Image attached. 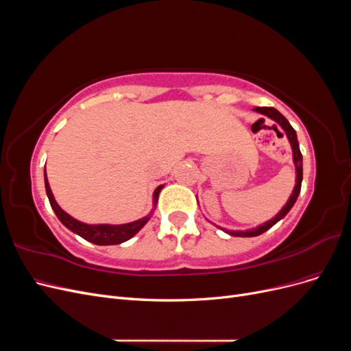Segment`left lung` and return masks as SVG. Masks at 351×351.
I'll return each mask as SVG.
<instances>
[{"mask_svg":"<svg viewBox=\"0 0 351 351\" xmlns=\"http://www.w3.org/2000/svg\"><path fill=\"white\" fill-rule=\"evenodd\" d=\"M253 111H256L265 117H268V119L274 120L275 123H277L281 129L285 132L287 134V139H289L290 145H291V149H293V162H294V167H295V186L291 192V196L289 197V200H287V204L282 206V209L278 212L277 215H275L272 219L263 222V224L258 226L256 228H252V230H246V231H234V230H224L227 234L230 236H234V237H256L259 234H262V232L268 231L272 226L277 224V222L280 219H282L287 214H289L290 209L294 206L297 197H299V193H300V189H302V180H303V156H302V152H300V147H299V141H297V134H295V130L291 127V124L289 123V120L285 119V117L277 111L272 107H256ZM263 120V119H261Z\"/></svg>","mask_w":351,"mask_h":351,"instance_id":"obj_1","label":"left lung"}]
</instances>
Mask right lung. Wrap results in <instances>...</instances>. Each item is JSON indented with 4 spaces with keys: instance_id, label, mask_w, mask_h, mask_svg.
<instances>
[{
    "instance_id": "1",
    "label": "right lung",
    "mask_w": 351,
    "mask_h": 351,
    "mask_svg": "<svg viewBox=\"0 0 351 351\" xmlns=\"http://www.w3.org/2000/svg\"><path fill=\"white\" fill-rule=\"evenodd\" d=\"M44 177H45V190H47V196L49 199L51 208L54 209L56 215L58 217V219L61 221L62 226H66L70 231L76 232L77 236H80L82 239L88 240L93 244H98V246H110V244H120L124 243L129 239H132L134 234L139 232L143 226L146 224L147 221L151 219L154 210L156 208L158 204V196L159 192H161L164 186H158L154 192V208L152 210L147 214L146 217L136 219L133 222H127V224H119V226H111V224H84L82 221H77L76 218H73L71 215H69L67 212L62 210L60 208V205L57 204V200L54 199V195L51 192V187L48 183L47 178V171H44Z\"/></svg>"
}]
</instances>
